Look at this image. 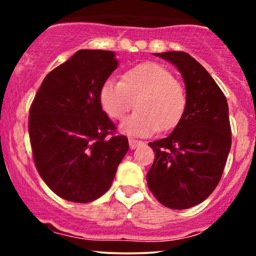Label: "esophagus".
<instances>
[{
  "label": "esophagus",
  "instance_id": "1",
  "mask_svg": "<svg viewBox=\"0 0 256 256\" xmlns=\"http://www.w3.org/2000/svg\"><path fill=\"white\" fill-rule=\"evenodd\" d=\"M142 144H143L142 140H134V138H130V140H128V146H130V149H136L137 146H140Z\"/></svg>",
  "mask_w": 256,
  "mask_h": 256
}]
</instances>
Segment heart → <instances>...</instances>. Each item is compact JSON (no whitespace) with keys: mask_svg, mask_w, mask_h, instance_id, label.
I'll list each match as a JSON object with an SVG mask.
<instances>
[{"mask_svg":"<svg viewBox=\"0 0 256 256\" xmlns=\"http://www.w3.org/2000/svg\"><path fill=\"white\" fill-rule=\"evenodd\" d=\"M100 101L114 120L124 119L136 104L137 112L122 125V132L136 137L171 130L186 110L184 88L167 70L152 62L131 67L122 73L120 82H106Z\"/></svg>","mask_w":256,"mask_h":256,"instance_id":"b5f03b06","label":"heart"}]
</instances>
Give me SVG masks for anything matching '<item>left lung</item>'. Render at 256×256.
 <instances>
[{
    "label": "left lung",
    "instance_id": "obj_1",
    "mask_svg": "<svg viewBox=\"0 0 256 256\" xmlns=\"http://www.w3.org/2000/svg\"><path fill=\"white\" fill-rule=\"evenodd\" d=\"M154 55L183 77L186 110L168 136L149 143L155 160L146 183L161 204L186 210L204 201L222 178L231 148L228 106L210 73L188 52Z\"/></svg>",
    "mask_w": 256,
    "mask_h": 256
}]
</instances>
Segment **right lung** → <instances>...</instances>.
Returning a JSON list of instances; mask_svg holds the SVG:
<instances>
[{"label": "right lung", "mask_w": 256, "mask_h": 256, "mask_svg": "<svg viewBox=\"0 0 256 256\" xmlns=\"http://www.w3.org/2000/svg\"><path fill=\"white\" fill-rule=\"evenodd\" d=\"M116 52L82 49L44 78L32 102L28 134L37 171L61 198L88 204L110 188L128 150L112 136L100 91L118 67Z\"/></svg>", "instance_id": "right-lung-1"}]
</instances>
